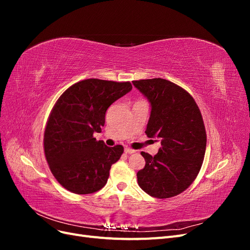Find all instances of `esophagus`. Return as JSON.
Listing matches in <instances>:
<instances>
[{"label":"esophagus","mask_w":250,"mask_h":250,"mask_svg":"<svg viewBox=\"0 0 250 250\" xmlns=\"http://www.w3.org/2000/svg\"><path fill=\"white\" fill-rule=\"evenodd\" d=\"M124 152H125L126 154H132V153L135 152V151L132 150V149H130V148H125V149H124Z\"/></svg>","instance_id":"obj_1"}]
</instances>
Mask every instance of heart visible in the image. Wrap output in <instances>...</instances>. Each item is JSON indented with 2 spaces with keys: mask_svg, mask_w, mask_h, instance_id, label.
<instances>
[{
  "mask_svg": "<svg viewBox=\"0 0 250 250\" xmlns=\"http://www.w3.org/2000/svg\"><path fill=\"white\" fill-rule=\"evenodd\" d=\"M135 103H146L145 101H143V100H139V101H137Z\"/></svg>",
  "mask_w": 250,
  "mask_h": 250,
  "instance_id": "heart-1",
  "label": "heart"
}]
</instances>
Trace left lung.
I'll use <instances>...</instances> for the list:
<instances>
[{"mask_svg":"<svg viewBox=\"0 0 250 250\" xmlns=\"http://www.w3.org/2000/svg\"><path fill=\"white\" fill-rule=\"evenodd\" d=\"M132 83L151 105L147 137L162 145L154 156L141 152L146 165L137 174L138 184L152 197H173L191 186L202 166L207 132L201 112L193 97L169 80Z\"/></svg>","mask_w":250,"mask_h":250,"instance_id":"8db88e82","label":"left lung"}]
</instances>
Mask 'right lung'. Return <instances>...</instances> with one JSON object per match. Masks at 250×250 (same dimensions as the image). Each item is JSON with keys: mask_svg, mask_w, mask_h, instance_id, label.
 Returning a JSON list of instances; mask_svg holds the SVG:
<instances>
[{"mask_svg": "<svg viewBox=\"0 0 250 250\" xmlns=\"http://www.w3.org/2000/svg\"><path fill=\"white\" fill-rule=\"evenodd\" d=\"M132 89L130 82L85 79L59 97L43 134L44 155L58 183L75 194H92L107 183L111 165L120 160L122 145L107 147L97 141L105 112Z\"/></svg>", "mask_w": 250, "mask_h": 250, "instance_id": "1", "label": "right lung"}]
</instances>
